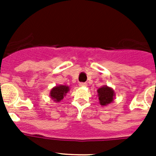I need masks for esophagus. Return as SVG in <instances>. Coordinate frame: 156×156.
<instances>
[{
  "mask_svg": "<svg viewBox=\"0 0 156 156\" xmlns=\"http://www.w3.org/2000/svg\"><path fill=\"white\" fill-rule=\"evenodd\" d=\"M87 85V83H79L80 87H86Z\"/></svg>",
  "mask_w": 156,
  "mask_h": 156,
  "instance_id": "34e87169",
  "label": "esophagus"
}]
</instances>
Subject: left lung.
I'll return each mask as SVG.
<instances>
[{
	"mask_svg": "<svg viewBox=\"0 0 156 156\" xmlns=\"http://www.w3.org/2000/svg\"><path fill=\"white\" fill-rule=\"evenodd\" d=\"M98 99L101 105H107L113 101L114 91L112 88L107 86L102 87L98 90Z\"/></svg>",
	"mask_w": 156,
	"mask_h": 156,
	"instance_id": "obj_1",
	"label": "left lung"
}]
</instances>
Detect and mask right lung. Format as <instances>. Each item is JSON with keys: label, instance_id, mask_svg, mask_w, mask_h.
I'll return each mask as SVG.
<instances>
[{"label": "right lung", "instance_id": "1", "mask_svg": "<svg viewBox=\"0 0 156 156\" xmlns=\"http://www.w3.org/2000/svg\"><path fill=\"white\" fill-rule=\"evenodd\" d=\"M69 87L60 85L54 87L51 90V98L56 102H59L60 101L62 100L66 94L69 91Z\"/></svg>", "mask_w": 156, "mask_h": 156}]
</instances>
